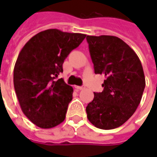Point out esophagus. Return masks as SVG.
<instances>
[{
    "instance_id": "esophagus-1",
    "label": "esophagus",
    "mask_w": 157,
    "mask_h": 157,
    "mask_svg": "<svg viewBox=\"0 0 157 157\" xmlns=\"http://www.w3.org/2000/svg\"><path fill=\"white\" fill-rule=\"evenodd\" d=\"M75 88L77 89V90H82V89L85 88V86H75Z\"/></svg>"
}]
</instances>
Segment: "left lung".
<instances>
[{"mask_svg":"<svg viewBox=\"0 0 157 157\" xmlns=\"http://www.w3.org/2000/svg\"><path fill=\"white\" fill-rule=\"evenodd\" d=\"M95 74L105 76L102 92L86 106L88 120L102 129L118 128L130 118L141 101L145 79L135 52L115 36H86Z\"/></svg>","mask_w":157,"mask_h":157,"instance_id":"left-lung-1","label":"left lung"}]
</instances>
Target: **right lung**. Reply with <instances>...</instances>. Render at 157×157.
<instances>
[{
  "label": "right lung",
  "mask_w": 157,
  "mask_h": 157,
  "mask_svg": "<svg viewBox=\"0 0 157 157\" xmlns=\"http://www.w3.org/2000/svg\"><path fill=\"white\" fill-rule=\"evenodd\" d=\"M86 34L47 29L27 42L17 59L13 83L22 111L42 128H54L65 120L73 88L63 79V63Z\"/></svg>",
  "instance_id": "1"
}]
</instances>
